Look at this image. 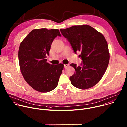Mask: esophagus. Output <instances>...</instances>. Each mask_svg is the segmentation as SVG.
<instances>
[{"instance_id": "1", "label": "esophagus", "mask_w": 127, "mask_h": 127, "mask_svg": "<svg viewBox=\"0 0 127 127\" xmlns=\"http://www.w3.org/2000/svg\"><path fill=\"white\" fill-rule=\"evenodd\" d=\"M69 66L68 64H64V68H67Z\"/></svg>"}]
</instances>
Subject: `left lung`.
<instances>
[{
	"instance_id": "obj_1",
	"label": "left lung",
	"mask_w": 127,
	"mask_h": 127,
	"mask_svg": "<svg viewBox=\"0 0 127 127\" xmlns=\"http://www.w3.org/2000/svg\"><path fill=\"white\" fill-rule=\"evenodd\" d=\"M62 35L70 43L75 54L83 62L81 66L72 63L74 73L69 79L71 84L80 89L90 88L97 84L108 67L110 54L104 36L89 25H74L60 30Z\"/></svg>"
}]
</instances>
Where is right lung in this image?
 <instances>
[{
    "label": "right lung",
    "instance_id": "right-lung-1",
    "mask_svg": "<svg viewBox=\"0 0 127 127\" xmlns=\"http://www.w3.org/2000/svg\"><path fill=\"white\" fill-rule=\"evenodd\" d=\"M57 36H61L58 29H34L19 46L18 56L22 75L31 87L40 92L55 89L64 69L62 64L55 65L46 62V56Z\"/></svg>",
    "mask_w": 127,
    "mask_h": 127
}]
</instances>
